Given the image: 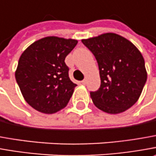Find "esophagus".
<instances>
[{
	"mask_svg": "<svg viewBox=\"0 0 156 156\" xmlns=\"http://www.w3.org/2000/svg\"><path fill=\"white\" fill-rule=\"evenodd\" d=\"M81 83H83V84H85V83H86V79H83V80L82 81V82H81Z\"/></svg>",
	"mask_w": 156,
	"mask_h": 156,
	"instance_id": "1",
	"label": "esophagus"
}]
</instances>
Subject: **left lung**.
<instances>
[{"label": "left lung", "mask_w": 156, "mask_h": 156, "mask_svg": "<svg viewBox=\"0 0 156 156\" xmlns=\"http://www.w3.org/2000/svg\"><path fill=\"white\" fill-rule=\"evenodd\" d=\"M82 42L93 53L99 68L101 85L90 92L93 104L109 114L129 109L137 102L147 81L142 53L130 41L112 33Z\"/></svg>", "instance_id": "obj_1"}]
</instances>
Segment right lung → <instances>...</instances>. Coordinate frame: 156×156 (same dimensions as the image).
<instances>
[{"instance_id": "1", "label": "right lung", "mask_w": 156, "mask_h": 156, "mask_svg": "<svg viewBox=\"0 0 156 156\" xmlns=\"http://www.w3.org/2000/svg\"><path fill=\"white\" fill-rule=\"evenodd\" d=\"M77 44L76 40L51 36L35 41L22 52L15 78L34 109L52 114L66 106L77 84L69 78L65 59Z\"/></svg>"}]
</instances>
